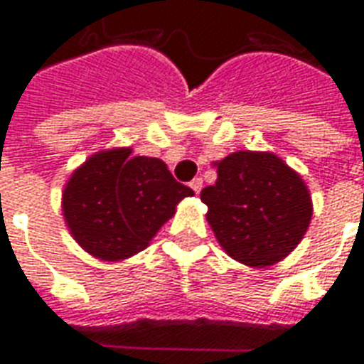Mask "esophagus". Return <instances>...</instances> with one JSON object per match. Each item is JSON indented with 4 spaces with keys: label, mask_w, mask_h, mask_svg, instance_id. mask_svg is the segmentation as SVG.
<instances>
[{
    "label": "esophagus",
    "mask_w": 364,
    "mask_h": 364,
    "mask_svg": "<svg viewBox=\"0 0 364 364\" xmlns=\"http://www.w3.org/2000/svg\"><path fill=\"white\" fill-rule=\"evenodd\" d=\"M191 185V189L195 191V193H200V189H203V179H200V177H195V179H193V181L189 183Z\"/></svg>",
    "instance_id": "obj_1"
}]
</instances>
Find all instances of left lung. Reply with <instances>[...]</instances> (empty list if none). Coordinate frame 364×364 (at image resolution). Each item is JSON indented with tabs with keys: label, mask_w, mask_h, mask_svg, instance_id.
Returning a JSON list of instances; mask_svg holds the SVG:
<instances>
[{
	"label": "left lung",
	"mask_w": 364,
	"mask_h": 364,
	"mask_svg": "<svg viewBox=\"0 0 364 364\" xmlns=\"http://www.w3.org/2000/svg\"><path fill=\"white\" fill-rule=\"evenodd\" d=\"M200 191L218 244L250 267L284 259L308 230L312 198L296 171L267 151H236Z\"/></svg>",
	"instance_id": "1"
}]
</instances>
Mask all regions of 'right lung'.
<instances>
[{
  "instance_id": "add662e5",
  "label": "right lung",
  "mask_w": 364,
  "mask_h": 364,
  "mask_svg": "<svg viewBox=\"0 0 364 364\" xmlns=\"http://www.w3.org/2000/svg\"><path fill=\"white\" fill-rule=\"evenodd\" d=\"M130 154V148L99 151L75 169L64 189L68 228L85 252L103 261L142 252L173 216L175 205L193 195L161 159Z\"/></svg>"
}]
</instances>
